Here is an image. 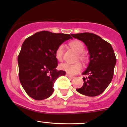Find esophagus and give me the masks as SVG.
<instances>
[{
    "instance_id": "obj_1",
    "label": "esophagus",
    "mask_w": 127,
    "mask_h": 127,
    "mask_svg": "<svg viewBox=\"0 0 127 127\" xmlns=\"http://www.w3.org/2000/svg\"><path fill=\"white\" fill-rule=\"evenodd\" d=\"M66 76H67L69 78V79H73L74 78V77H73V76H72V75H69V74H66Z\"/></svg>"
}]
</instances>
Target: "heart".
<instances>
[{
    "label": "heart",
    "instance_id": "b5f03b06",
    "mask_svg": "<svg viewBox=\"0 0 127 127\" xmlns=\"http://www.w3.org/2000/svg\"><path fill=\"white\" fill-rule=\"evenodd\" d=\"M70 46L74 51L79 54L80 58H83L82 53L85 50V47L82 42L79 40H74L69 43ZM64 46L63 44H61L58 47L56 50V57L58 60L61 61L63 59L64 53ZM61 69L64 70L68 74L71 75H75L82 69V65L79 63H64L61 65Z\"/></svg>",
    "mask_w": 127,
    "mask_h": 127
}]
</instances>
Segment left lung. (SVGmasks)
Wrapping results in <instances>:
<instances>
[{"label": "left lung", "mask_w": 127, "mask_h": 127, "mask_svg": "<svg viewBox=\"0 0 127 127\" xmlns=\"http://www.w3.org/2000/svg\"><path fill=\"white\" fill-rule=\"evenodd\" d=\"M82 41L87 47L90 55L88 67L82 72L84 85L76 90L88 96L99 95L112 81L116 57L112 46L101 37L93 33L71 34Z\"/></svg>", "instance_id": "obj_1"}]
</instances>
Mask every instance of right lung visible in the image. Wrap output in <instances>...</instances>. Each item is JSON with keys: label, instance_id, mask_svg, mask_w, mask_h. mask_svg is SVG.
I'll use <instances>...</instances> for the list:
<instances>
[{"label": "right lung", "instance_id": "add662e5", "mask_svg": "<svg viewBox=\"0 0 127 127\" xmlns=\"http://www.w3.org/2000/svg\"><path fill=\"white\" fill-rule=\"evenodd\" d=\"M70 34L40 31L24 40L18 58L19 79L27 94L35 100L48 98L54 92L53 85L64 71H57L56 50Z\"/></svg>", "mask_w": 127, "mask_h": 127}]
</instances>
